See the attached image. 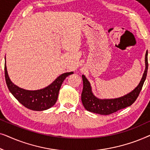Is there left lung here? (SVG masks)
Returning a JSON list of instances; mask_svg holds the SVG:
<instances>
[{"mask_svg":"<svg viewBox=\"0 0 150 150\" xmlns=\"http://www.w3.org/2000/svg\"><path fill=\"white\" fill-rule=\"evenodd\" d=\"M145 69L140 83L135 89L126 96L115 99H99L93 95L91 91L90 83L85 76H82L83 81V89L81 94V100L84 107L88 111L104 115L112 114L117 110L122 109L134 103L142 89L143 83L146 79L148 61H147V50L145 58Z\"/></svg>","mask_w":150,"mask_h":150,"instance_id":"obj_1","label":"left lung"}]
</instances>
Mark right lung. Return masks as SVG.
Listing matches in <instances>:
<instances>
[{"label":"right lung","mask_w":150,"mask_h":150,"mask_svg":"<svg viewBox=\"0 0 150 150\" xmlns=\"http://www.w3.org/2000/svg\"><path fill=\"white\" fill-rule=\"evenodd\" d=\"M73 73L71 71L62 74L48 87L42 89L29 91L20 88L12 83L8 76L6 61L5 62V81L10 92L26 108L37 111L47 110L54 105L63 81Z\"/></svg>","instance_id":"add662e5"}]
</instances>
